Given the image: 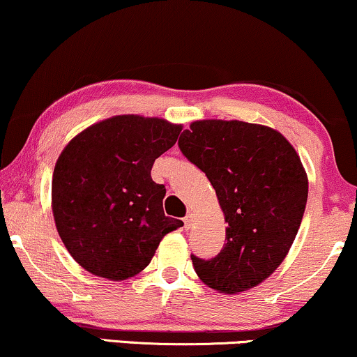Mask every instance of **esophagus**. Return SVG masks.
<instances>
[{
  "instance_id": "1",
  "label": "esophagus",
  "mask_w": 357,
  "mask_h": 357,
  "mask_svg": "<svg viewBox=\"0 0 357 357\" xmlns=\"http://www.w3.org/2000/svg\"><path fill=\"white\" fill-rule=\"evenodd\" d=\"M192 222H194V218H192L191 212H189V214L186 215V218H184V227H186V229H191V227H192Z\"/></svg>"
}]
</instances>
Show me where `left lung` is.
Returning <instances> with one entry per match:
<instances>
[{
  "instance_id": "obj_1",
  "label": "left lung",
  "mask_w": 357,
  "mask_h": 357,
  "mask_svg": "<svg viewBox=\"0 0 357 357\" xmlns=\"http://www.w3.org/2000/svg\"><path fill=\"white\" fill-rule=\"evenodd\" d=\"M206 173L225 215V243L214 259L191 255L212 290L241 293L260 285L285 260L308 199L298 153L270 126L238 120H199L178 142Z\"/></svg>"
}]
</instances>
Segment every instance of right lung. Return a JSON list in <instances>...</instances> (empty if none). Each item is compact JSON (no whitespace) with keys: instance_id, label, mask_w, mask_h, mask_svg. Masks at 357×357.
<instances>
[{"instance_id":"add662e5","label":"right lung","mask_w":357,"mask_h":357,"mask_svg":"<svg viewBox=\"0 0 357 357\" xmlns=\"http://www.w3.org/2000/svg\"><path fill=\"white\" fill-rule=\"evenodd\" d=\"M181 125L116 115L69 142L52 174V212L66 249L80 267L126 280L150 264L161 238L183 227L166 218V189L151 179L158 156L174 145Z\"/></svg>"}]
</instances>
